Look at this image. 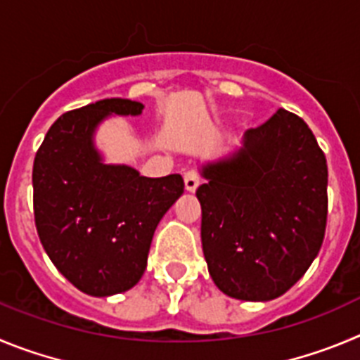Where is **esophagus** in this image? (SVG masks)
Returning <instances> with one entry per match:
<instances>
[{"instance_id": "esophagus-1", "label": "esophagus", "mask_w": 360, "mask_h": 360, "mask_svg": "<svg viewBox=\"0 0 360 360\" xmlns=\"http://www.w3.org/2000/svg\"><path fill=\"white\" fill-rule=\"evenodd\" d=\"M197 186H199V177L193 170H188L184 172V188H186V192H195Z\"/></svg>"}]
</instances>
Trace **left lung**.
Here are the masks:
<instances>
[{
	"label": "left lung",
	"instance_id": "1",
	"mask_svg": "<svg viewBox=\"0 0 360 360\" xmlns=\"http://www.w3.org/2000/svg\"><path fill=\"white\" fill-rule=\"evenodd\" d=\"M200 176V240L217 287L244 301L287 292L321 249L328 213V167L309 125L280 109Z\"/></svg>",
	"mask_w": 360,
	"mask_h": 360
}]
</instances>
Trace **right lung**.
<instances>
[{
	"mask_svg": "<svg viewBox=\"0 0 360 360\" xmlns=\"http://www.w3.org/2000/svg\"><path fill=\"white\" fill-rule=\"evenodd\" d=\"M143 103L105 98L68 111L44 136L34 160L35 228L59 273L89 296L132 289L147 267L160 220L183 195L179 174L143 177L108 165L93 136L111 115L138 116Z\"/></svg>",
	"mask_w": 360,
	"mask_h": 360,
	"instance_id": "1",
	"label": "right lung"
}]
</instances>
